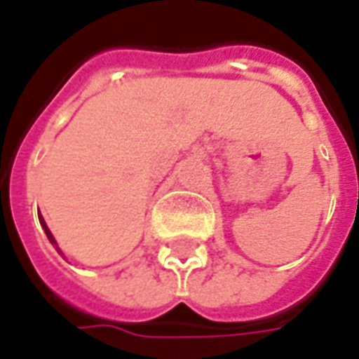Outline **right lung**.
<instances>
[{"instance_id": "obj_1", "label": "right lung", "mask_w": 359, "mask_h": 359, "mask_svg": "<svg viewBox=\"0 0 359 359\" xmlns=\"http://www.w3.org/2000/svg\"><path fill=\"white\" fill-rule=\"evenodd\" d=\"M39 219H41V224H43V229H44V232H46V236H48V241L52 242V244H56V241H54V238H52V234H50V231H48V226H46V224H44V221H43V217H39Z\"/></svg>"}]
</instances>
